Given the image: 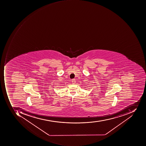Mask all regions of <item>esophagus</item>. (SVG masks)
I'll return each mask as SVG.
<instances>
[{
	"instance_id": "34e87169",
	"label": "esophagus",
	"mask_w": 146,
	"mask_h": 146,
	"mask_svg": "<svg viewBox=\"0 0 146 146\" xmlns=\"http://www.w3.org/2000/svg\"><path fill=\"white\" fill-rule=\"evenodd\" d=\"M76 80H74V79H73V80H72V84H74L75 83H76Z\"/></svg>"
}]
</instances>
